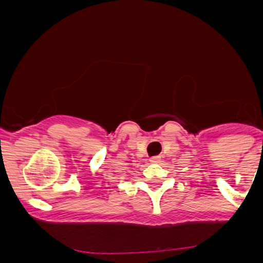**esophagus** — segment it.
<instances>
[{
  "label": "esophagus",
  "mask_w": 263,
  "mask_h": 263,
  "mask_svg": "<svg viewBox=\"0 0 263 263\" xmlns=\"http://www.w3.org/2000/svg\"><path fill=\"white\" fill-rule=\"evenodd\" d=\"M159 161H161V158H159L158 156L151 157V158H149V162H151V163H158Z\"/></svg>",
  "instance_id": "esophagus-1"
}]
</instances>
